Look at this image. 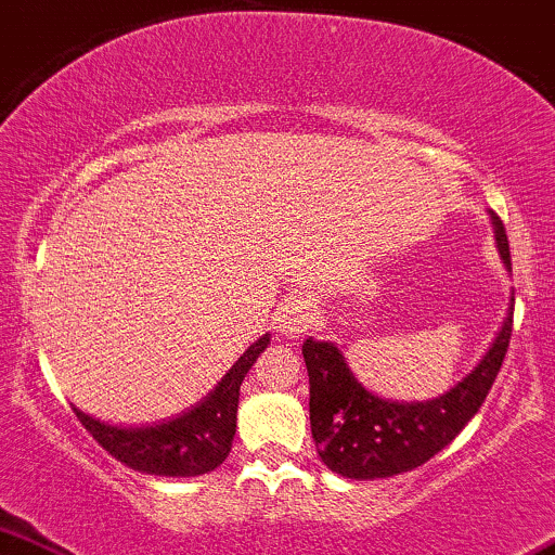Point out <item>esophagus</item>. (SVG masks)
Returning <instances> with one entry per match:
<instances>
[{
    "mask_svg": "<svg viewBox=\"0 0 555 555\" xmlns=\"http://www.w3.org/2000/svg\"><path fill=\"white\" fill-rule=\"evenodd\" d=\"M312 322H314V307L312 301L305 297L284 301L282 310L276 312V330L286 340H297L301 335L310 333Z\"/></svg>",
    "mask_w": 555,
    "mask_h": 555,
    "instance_id": "34e87169",
    "label": "esophagus"
}]
</instances>
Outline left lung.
Returning <instances> with one entry per match:
<instances>
[{
	"label": "left lung",
	"mask_w": 555,
	"mask_h": 555,
	"mask_svg": "<svg viewBox=\"0 0 555 555\" xmlns=\"http://www.w3.org/2000/svg\"><path fill=\"white\" fill-rule=\"evenodd\" d=\"M489 215L502 261L512 269L502 220ZM509 335L512 305L479 366L430 402H387L371 395L348 369L338 346L307 338L301 353L310 374L312 438L322 464L346 479H387L423 466L479 412L507 356Z\"/></svg>",
	"instance_id": "obj_1"
}]
</instances>
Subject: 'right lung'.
Instances as JSON below:
<instances>
[{"label": "right lung", "mask_w": 555, "mask_h": 555, "mask_svg": "<svg viewBox=\"0 0 555 555\" xmlns=\"http://www.w3.org/2000/svg\"><path fill=\"white\" fill-rule=\"evenodd\" d=\"M271 338L263 335L250 346L235 366L222 376L215 391L194 410L177 420L151 427H115L76 410L79 423L112 459L135 472L153 476H199L212 472L228 459L237 427V397L248 369L263 353Z\"/></svg>", "instance_id": "obj_1"}]
</instances>
